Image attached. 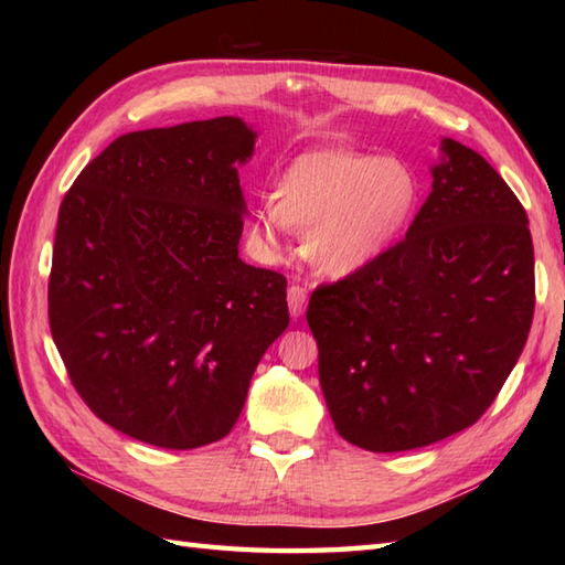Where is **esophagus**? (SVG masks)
<instances>
[{
	"mask_svg": "<svg viewBox=\"0 0 565 565\" xmlns=\"http://www.w3.org/2000/svg\"><path fill=\"white\" fill-rule=\"evenodd\" d=\"M306 303H308V291L303 289V286H289V313L291 318H301L303 310H306Z\"/></svg>",
	"mask_w": 565,
	"mask_h": 565,
	"instance_id": "esophagus-1",
	"label": "esophagus"
}]
</instances>
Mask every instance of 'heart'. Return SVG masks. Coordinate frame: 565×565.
Instances as JSON below:
<instances>
[{
	"label": "heart",
	"mask_w": 565,
	"mask_h": 565,
	"mask_svg": "<svg viewBox=\"0 0 565 565\" xmlns=\"http://www.w3.org/2000/svg\"><path fill=\"white\" fill-rule=\"evenodd\" d=\"M423 182L395 154L313 150L286 167L271 209L252 221L264 245L279 247L281 225L306 233V255L328 276H352L374 264L411 227Z\"/></svg>",
	"instance_id": "heart-1"
}]
</instances>
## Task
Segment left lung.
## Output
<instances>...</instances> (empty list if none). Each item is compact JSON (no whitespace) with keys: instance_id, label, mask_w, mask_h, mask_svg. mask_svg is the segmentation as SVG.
<instances>
[{"instance_id":"8db88e82","label":"left lung","mask_w":565,"mask_h":565,"mask_svg":"<svg viewBox=\"0 0 565 565\" xmlns=\"http://www.w3.org/2000/svg\"><path fill=\"white\" fill-rule=\"evenodd\" d=\"M405 239L308 303L340 437L407 451L471 427L518 364L534 316V245L518 196L476 150L439 142Z\"/></svg>"}]
</instances>
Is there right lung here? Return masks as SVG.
Returning <instances> with one entry per match:
<instances>
[{
    "mask_svg": "<svg viewBox=\"0 0 565 565\" xmlns=\"http://www.w3.org/2000/svg\"><path fill=\"white\" fill-rule=\"evenodd\" d=\"M255 140L237 116L136 130L60 203L53 342L92 413L152 447L223 439L289 326L284 276L237 257Z\"/></svg>",
    "mask_w": 565,
    "mask_h": 565,
    "instance_id": "add662e5",
    "label": "right lung"
}]
</instances>
